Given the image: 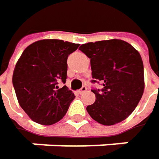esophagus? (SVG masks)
I'll return each instance as SVG.
<instances>
[{"label": "esophagus", "mask_w": 159, "mask_h": 159, "mask_svg": "<svg viewBox=\"0 0 159 159\" xmlns=\"http://www.w3.org/2000/svg\"><path fill=\"white\" fill-rule=\"evenodd\" d=\"M86 91H87V88H86L85 86H83V87H82L81 89L78 90V92H79L80 94H83V93H85Z\"/></svg>", "instance_id": "1"}]
</instances>
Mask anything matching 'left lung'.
Segmentation results:
<instances>
[{"instance_id": "1", "label": "left lung", "mask_w": 159, "mask_h": 159, "mask_svg": "<svg viewBox=\"0 0 159 159\" xmlns=\"http://www.w3.org/2000/svg\"><path fill=\"white\" fill-rule=\"evenodd\" d=\"M90 58L92 82L103 88L92 89L96 100L87 106L90 117L103 125L126 119L140 102L144 89V65L139 52L121 39L89 42L80 47Z\"/></svg>"}]
</instances>
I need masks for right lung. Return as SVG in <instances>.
Instances as JSON below:
<instances>
[{"label": "right lung", "mask_w": 159, "mask_h": 159, "mask_svg": "<svg viewBox=\"0 0 159 159\" xmlns=\"http://www.w3.org/2000/svg\"><path fill=\"white\" fill-rule=\"evenodd\" d=\"M78 48L68 41L43 39L28 46L18 59L12 84L20 106L34 122L51 125L68 111L74 93L57 84L66 82L68 57Z\"/></svg>", "instance_id": "1"}]
</instances>
